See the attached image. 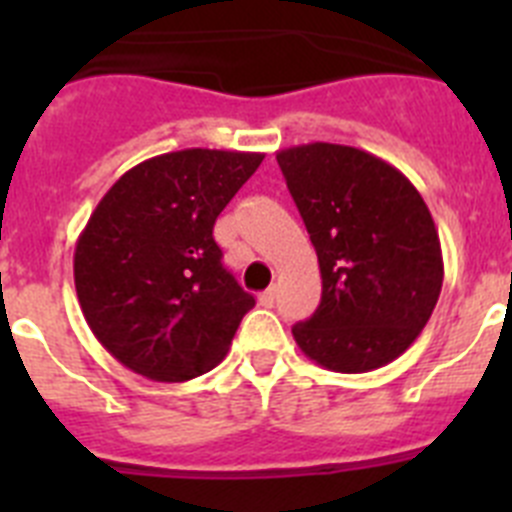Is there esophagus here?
I'll use <instances>...</instances> for the list:
<instances>
[{"label":"esophagus","instance_id":"34e87169","mask_svg":"<svg viewBox=\"0 0 512 512\" xmlns=\"http://www.w3.org/2000/svg\"><path fill=\"white\" fill-rule=\"evenodd\" d=\"M274 302H277V289H274V287H269L266 292H261V295H259V305L271 307Z\"/></svg>","mask_w":512,"mask_h":512}]
</instances>
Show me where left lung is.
<instances>
[{
  "instance_id": "left-lung-1",
  "label": "left lung",
  "mask_w": 512,
  "mask_h": 512,
  "mask_svg": "<svg viewBox=\"0 0 512 512\" xmlns=\"http://www.w3.org/2000/svg\"><path fill=\"white\" fill-rule=\"evenodd\" d=\"M318 253L323 297L292 328L302 354L330 372L390 364L420 336L443 284L431 210L395 166L338 143L277 153Z\"/></svg>"
}]
</instances>
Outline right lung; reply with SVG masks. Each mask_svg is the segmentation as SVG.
Masks as SVG:
<instances>
[{"label":"right lung","mask_w":512,"mask_h":512,"mask_svg":"<svg viewBox=\"0 0 512 512\" xmlns=\"http://www.w3.org/2000/svg\"><path fill=\"white\" fill-rule=\"evenodd\" d=\"M264 153L184 148L133 166L94 207L74 251L87 325L122 366L187 382L228 354L256 305L223 266L217 215Z\"/></svg>","instance_id":"add662e5"}]
</instances>
